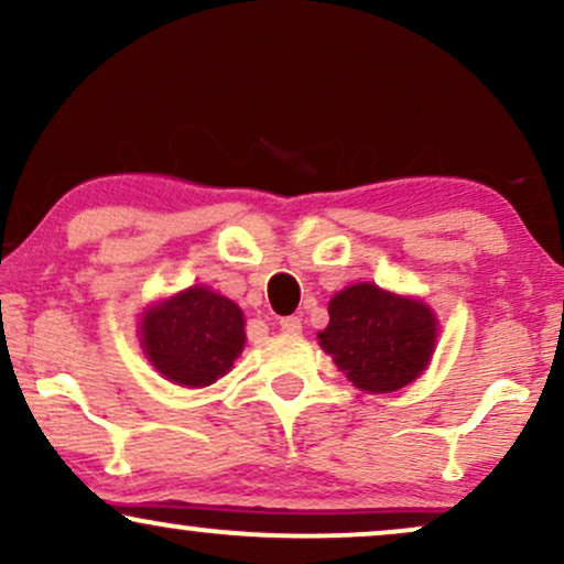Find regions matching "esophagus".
Here are the masks:
<instances>
[{
	"label": "esophagus",
	"instance_id": "1",
	"mask_svg": "<svg viewBox=\"0 0 564 564\" xmlns=\"http://www.w3.org/2000/svg\"><path fill=\"white\" fill-rule=\"evenodd\" d=\"M278 327H281V333L296 335L299 330H302V319H299V317H281V319H278Z\"/></svg>",
	"mask_w": 564,
	"mask_h": 564
}]
</instances>
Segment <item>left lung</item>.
<instances>
[{
	"label": "left lung",
	"mask_w": 564,
	"mask_h": 564,
	"mask_svg": "<svg viewBox=\"0 0 564 564\" xmlns=\"http://www.w3.org/2000/svg\"><path fill=\"white\" fill-rule=\"evenodd\" d=\"M330 325L319 346L367 393H393L430 365L437 323L430 306L375 283H356L330 299Z\"/></svg>",
	"instance_id": "left-lung-1"
}]
</instances>
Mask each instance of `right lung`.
I'll return each mask as SVG.
<instances>
[{"mask_svg":"<svg viewBox=\"0 0 564 564\" xmlns=\"http://www.w3.org/2000/svg\"><path fill=\"white\" fill-rule=\"evenodd\" d=\"M142 346L166 380L205 388L229 372L245 348V317L231 299L192 286L145 312Z\"/></svg>","mask_w":564,"mask_h":564,"instance_id":"obj_1","label":"right lung"}]
</instances>
